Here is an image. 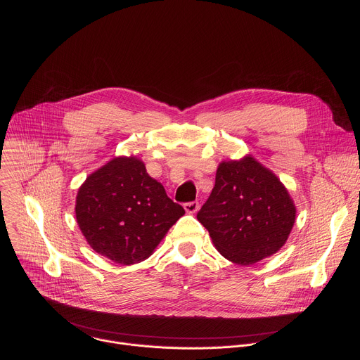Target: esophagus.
Instances as JSON below:
<instances>
[{
    "label": "esophagus",
    "instance_id": "1",
    "mask_svg": "<svg viewBox=\"0 0 360 360\" xmlns=\"http://www.w3.org/2000/svg\"><path fill=\"white\" fill-rule=\"evenodd\" d=\"M184 210H185L188 214H195V212L199 210V202H196V200L186 202V203H184Z\"/></svg>",
    "mask_w": 360,
    "mask_h": 360
}]
</instances>
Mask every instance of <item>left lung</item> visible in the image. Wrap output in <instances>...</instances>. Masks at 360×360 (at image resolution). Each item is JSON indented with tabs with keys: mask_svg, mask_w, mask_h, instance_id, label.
Here are the masks:
<instances>
[{
	"mask_svg": "<svg viewBox=\"0 0 360 360\" xmlns=\"http://www.w3.org/2000/svg\"><path fill=\"white\" fill-rule=\"evenodd\" d=\"M295 217L288 189L250 155L219 164L215 186L196 215L221 255L243 266L276 253Z\"/></svg>",
	"mask_w": 360,
	"mask_h": 360,
	"instance_id": "left-lung-1",
	"label": "left lung"
}]
</instances>
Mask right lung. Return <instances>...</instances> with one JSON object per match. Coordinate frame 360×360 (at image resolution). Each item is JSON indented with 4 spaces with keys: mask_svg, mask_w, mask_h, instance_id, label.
<instances>
[{
    "mask_svg": "<svg viewBox=\"0 0 360 360\" xmlns=\"http://www.w3.org/2000/svg\"><path fill=\"white\" fill-rule=\"evenodd\" d=\"M185 214L136 157L92 172L77 193L75 217L89 246L120 265L145 261Z\"/></svg>",
    "mask_w": 360,
    "mask_h": 360,
    "instance_id": "add662e5",
    "label": "right lung"
}]
</instances>
